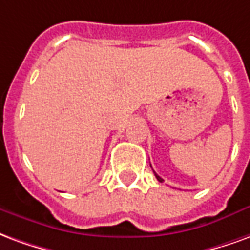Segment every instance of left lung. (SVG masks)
Here are the masks:
<instances>
[{"label": "left lung", "mask_w": 250, "mask_h": 250, "mask_svg": "<svg viewBox=\"0 0 250 250\" xmlns=\"http://www.w3.org/2000/svg\"><path fill=\"white\" fill-rule=\"evenodd\" d=\"M154 176H156V178H157V180H158V181H160V183H163L164 180H163V178H161V177H160V176H158V174H157V173H156V172H154Z\"/></svg>", "instance_id": "8db88e82"}]
</instances>
